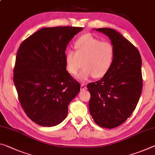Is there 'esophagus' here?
<instances>
[{
    "mask_svg": "<svg viewBox=\"0 0 155 155\" xmlns=\"http://www.w3.org/2000/svg\"><path fill=\"white\" fill-rule=\"evenodd\" d=\"M81 90H87V86H86L85 84H81Z\"/></svg>",
    "mask_w": 155,
    "mask_h": 155,
    "instance_id": "obj_1",
    "label": "esophagus"
}]
</instances>
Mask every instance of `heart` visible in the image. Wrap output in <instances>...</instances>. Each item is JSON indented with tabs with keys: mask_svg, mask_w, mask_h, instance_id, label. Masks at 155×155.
<instances>
[{
	"mask_svg": "<svg viewBox=\"0 0 155 155\" xmlns=\"http://www.w3.org/2000/svg\"><path fill=\"white\" fill-rule=\"evenodd\" d=\"M74 51L68 50L65 54L67 71L76 75L82 66L83 69L77 76L81 81L90 78H103L108 74L114 63L115 49L112 43L103 41L91 34H85L74 43Z\"/></svg>",
	"mask_w": 155,
	"mask_h": 155,
	"instance_id": "heart-1",
	"label": "heart"
}]
</instances>
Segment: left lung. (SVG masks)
Returning a JSON list of instances; mask_svg holds the SVG:
<instances>
[{"label": "left lung", "instance_id": "8db88e82", "mask_svg": "<svg viewBox=\"0 0 155 155\" xmlns=\"http://www.w3.org/2000/svg\"><path fill=\"white\" fill-rule=\"evenodd\" d=\"M109 37L115 49L111 69L105 77L87 84L90 114L96 124L114 128L123 124L136 108L142 91L141 58L138 50L113 28H96Z\"/></svg>", "mask_w": 155, "mask_h": 155}]
</instances>
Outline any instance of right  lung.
Here are the masks:
<instances>
[{
  "instance_id": "obj_1",
  "label": "right lung",
  "mask_w": 155,
  "mask_h": 155,
  "mask_svg": "<svg viewBox=\"0 0 155 155\" xmlns=\"http://www.w3.org/2000/svg\"><path fill=\"white\" fill-rule=\"evenodd\" d=\"M82 27L41 28L20 44L14 83L27 116L43 127H54L67 117L68 105L80 84L65 68V51Z\"/></svg>"
}]
</instances>
